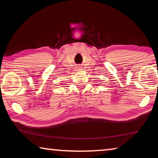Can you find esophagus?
Here are the masks:
<instances>
[{"label": "esophagus", "mask_w": 158, "mask_h": 158, "mask_svg": "<svg viewBox=\"0 0 158 158\" xmlns=\"http://www.w3.org/2000/svg\"><path fill=\"white\" fill-rule=\"evenodd\" d=\"M81 68H77V70L78 71H80V70H81Z\"/></svg>", "instance_id": "34e87169"}]
</instances>
